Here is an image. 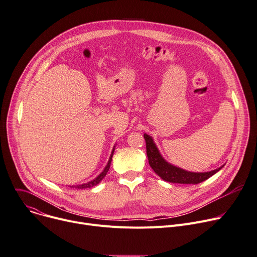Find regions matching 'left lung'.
I'll list each match as a JSON object with an SVG mask.
<instances>
[{"mask_svg": "<svg viewBox=\"0 0 257 257\" xmlns=\"http://www.w3.org/2000/svg\"><path fill=\"white\" fill-rule=\"evenodd\" d=\"M144 139L146 142V152L150 167L163 180L167 182L180 184H197L207 180L224 167L223 165L218 169L204 173H194L183 170L179 167L171 165L164 159L159 148L156 147L151 136L144 134Z\"/></svg>", "mask_w": 257, "mask_h": 257, "instance_id": "obj_1", "label": "left lung"}]
</instances>
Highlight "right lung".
I'll return each instance as SVG.
<instances>
[{
    "mask_svg": "<svg viewBox=\"0 0 257 257\" xmlns=\"http://www.w3.org/2000/svg\"><path fill=\"white\" fill-rule=\"evenodd\" d=\"M114 150H115V146H114V147H113V149H112L111 155H110V157H109V161H108V163H107V165H106L105 169L103 170V172H102L100 175L96 176L95 178H94V179H92L91 181H88V182H86V183H83V184L72 185V186H70V187H72V188H76V189H85V188H90V187H93V186H95V185H97L98 183H100V182L103 180L104 177L107 175V173H108V171H109V169H110V165H111V162H112V156H113Z\"/></svg>",
    "mask_w": 257,
    "mask_h": 257,
    "instance_id": "right-lung-1",
    "label": "right lung"
}]
</instances>
